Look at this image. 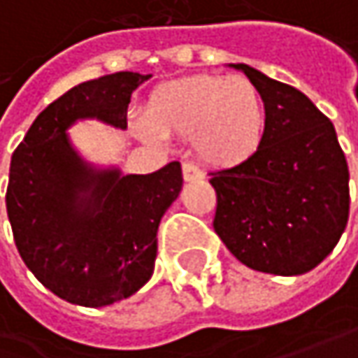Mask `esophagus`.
<instances>
[{"label":"esophagus","mask_w":358,"mask_h":358,"mask_svg":"<svg viewBox=\"0 0 358 358\" xmlns=\"http://www.w3.org/2000/svg\"><path fill=\"white\" fill-rule=\"evenodd\" d=\"M182 176H184V180H186V182H196V180L204 178V174L200 172L194 164H190V162L182 164Z\"/></svg>","instance_id":"obj_1"}]
</instances>
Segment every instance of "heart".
Masks as SVG:
<instances>
[{"mask_svg":"<svg viewBox=\"0 0 358 358\" xmlns=\"http://www.w3.org/2000/svg\"><path fill=\"white\" fill-rule=\"evenodd\" d=\"M148 115L150 121H134L141 139L192 137L196 156L215 168L253 158L267 127L262 93L245 76L194 74L166 83L154 91Z\"/></svg>","mask_w":358,"mask_h":358,"instance_id":"obj_1","label":"heart"}]
</instances>
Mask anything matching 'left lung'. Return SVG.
<instances>
[{"label": "left lung", "instance_id": "obj_1", "mask_svg": "<svg viewBox=\"0 0 358 358\" xmlns=\"http://www.w3.org/2000/svg\"><path fill=\"white\" fill-rule=\"evenodd\" d=\"M265 103L259 152L210 172L217 190L215 233L247 267L302 275L336 247L348 221V166L330 119L298 89L249 64Z\"/></svg>", "mask_w": 358, "mask_h": 358}]
</instances>
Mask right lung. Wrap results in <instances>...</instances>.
Wrapping results in <instances>:
<instances>
[{
    "label": "right lung",
    "mask_w": 358,
    "mask_h": 358,
    "mask_svg": "<svg viewBox=\"0 0 358 358\" xmlns=\"http://www.w3.org/2000/svg\"><path fill=\"white\" fill-rule=\"evenodd\" d=\"M150 76L123 71L76 85L36 117L11 156L15 247L38 282L71 304L125 300L154 273L159 221L182 190L180 164L152 174L99 168L66 134L83 119L127 129L131 93Z\"/></svg>",
    "instance_id": "obj_1"
}]
</instances>
